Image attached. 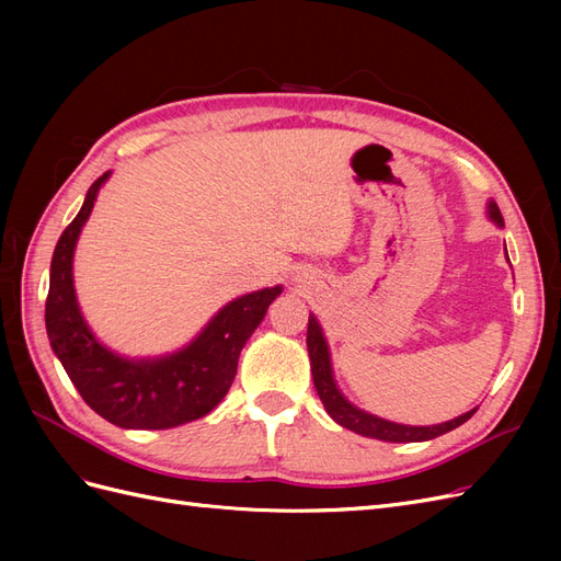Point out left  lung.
I'll return each instance as SVG.
<instances>
[{
    "mask_svg": "<svg viewBox=\"0 0 561 561\" xmlns=\"http://www.w3.org/2000/svg\"><path fill=\"white\" fill-rule=\"evenodd\" d=\"M486 217L496 227H503V215L494 201L486 203ZM505 257H507V250H505ZM307 348H309V358H311L313 386L318 390V398L322 400V404H325L328 414L339 423V426H344L363 437L381 439V443H426V439L439 437V435L458 428L461 423H466L474 412H478V407H474V410L456 416L451 421L435 423V426H404V423H396V421L381 419L377 414H369V412L360 410V407H355L342 393V390H339L336 379H334V369H332V355H330L328 339L313 313L309 316Z\"/></svg>",
    "mask_w": 561,
    "mask_h": 561,
    "instance_id": "1",
    "label": "left lung"
}]
</instances>
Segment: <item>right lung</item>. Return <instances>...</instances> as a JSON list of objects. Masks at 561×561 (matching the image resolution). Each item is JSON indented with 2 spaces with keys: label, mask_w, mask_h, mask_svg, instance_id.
<instances>
[{
  "label": "right lung",
  "mask_w": 561,
  "mask_h": 561,
  "mask_svg": "<svg viewBox=\"0 0 561 561\" xmlns=\"http://www.w3.org/2000/svg\"><path fill=\"white\" fill-rule=\"evenodd\" d=\"M98 178L83 206L60 236L50 260L46 334L67 377L93 412L118 428L165 431L213 412L229 393L239 355L266 316L283 285L262 287L227 301L190 344L154 355L128 358L107 348L89 328L75 290V250L89 222L100 186Z\"/></svg>",
  "instance_id": "obj_1"
}]
</instances>
